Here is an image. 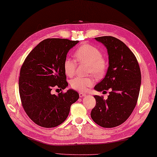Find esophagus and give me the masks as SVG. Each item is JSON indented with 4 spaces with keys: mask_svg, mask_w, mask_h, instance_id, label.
Wrapping results in <instances>:
<instances>
[{
    "mask_svg": "<svg viewBox=\"0 0 157 157\" xmlns=\"http://www.w3.org/2000/svg\"><path fill=\"white\" fill-rule=\"evenodd\" d=\"M79 97L80 98H82L83 96H86V94H84V93H82V92H79Z\"/></svg>",
    "mask_w": 157,
    "mask_h": 157,
    "instance_id": "obj_1",
    "label": "esophagus"
}]
</instances>
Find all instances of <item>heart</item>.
Segmentation results:
<instances>
[{"instance_id": "heart-1", "label": "heart", "mask_w": 157, "mask_h": 157, "mask_svg": "<svg viewBox=\"0 0 157 157\" xmlns=\"http://www.w3.org/2000/svg\"><path fill=\"white\" fill-rule=\"evenodd\" d=\"M76 61L79 63L88 64L87 73H92L97 78H102L108 69V61L98 47L89 44L83 43L76 48L74 52ZM75 60L67 57L63 61L65 74L71 78L75 74L77 67ZM95 79L92 76L86 78L77 77L70 82V86L75 90L85 92L94 84Z\"/></svg>"}]
</instances>
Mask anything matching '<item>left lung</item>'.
I'll return each instance as SVG.
<instances>
[{
  "label": "left lung",
  "mask_w": 157,
  "mask_h": 157,
  "mask_svg": "<svg viewBox=\"0 0 157 157\" xmlns=\"http://www.w3.org/2000/svg\"><path fill=\"white\" fill-rule=\"evenodd\" d=\"M95 39L107 48L109 66L105 78L94 89L110 92L106 100L102 96H94L96 106L90 115L93 121L102 128H114L129 118L137 104L141 84L140 69L134 53L120 40L113 36Z\"/></svg>",
  "instance_id": "left-lung-1"
}]
</instances>
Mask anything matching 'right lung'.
Returning <instances> with one entry per match:
<instances>
[{"label": "right lung", "mask_w": 157, "mask_h": 157, "mask_svg": "<svg viewBox=\"0 0 157 157\" xmlns=\"http://www.w3.org/2000/svg\"><path fill=\"white\" fill-rule=\"evenodd\" d=\"M79 41L47 38L40 42L25 58L20 70L19 91L26 114L36 124L51 128L67 117L71 105L79 94L70 89L53 94V89L68 86L63 61L68 51ZM59 90V89H58Z\"/></svg>", "instance_id": "add662e5"}]
</instances>
